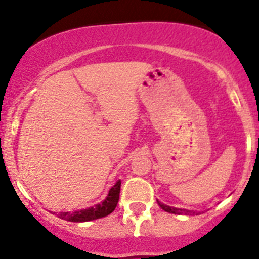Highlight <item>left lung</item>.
<instances>
[{
	"label": "left lung",
	"mask_w": 259,
	"mask_h": 259,
	"mask_svg": "<svg viewBox=\"0 0 259 259\" xmlns=\"http://www.w3.org/2000/svg\"><path fill=\"white\" fill-rule=\"evenodd\" d=\"M156 202H158L159 207L161 208L163 210L168 211V213H171V214H179V215H194V214H198L197 211L194 210H189V209H184V208H174V207H169V205L164 204V203L159 202L158 199H156Z\"/></svg>",
	"instance_id": "left-lung-1"
}]
</instances>
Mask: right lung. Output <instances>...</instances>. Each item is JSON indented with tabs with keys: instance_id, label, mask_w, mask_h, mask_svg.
<instances>
[{
	"instance_id": "add662e5",
	"label": "right lung",
	"mask_w": 259,
	"mask_h": 259,
	"mask_svg": "<svg viewBox=\"0 0 259 259\" xmlns=\"http://www.w3.org/2000/svg\"><path fill=\"white\" fill-rule=\"evenodd\" d=\"M120 185H121V180H117L114 185H111L110 189L93 205L76 210L60 211V213L54 214L67 222H90L99 218H104V217L113 213L116 208L117 202H119Z\"/></svg>"
}]
</instances>
